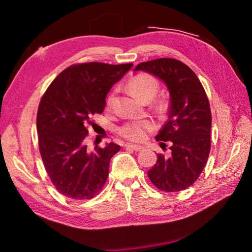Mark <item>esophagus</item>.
<instances>
[{"label": "esophagus", "instance_id": "34e87169", "mask_svg": "<svg viewBox=\"0 0 252 252\" xmlns=\"http://www.w3.org/2000/svg\"><path fill=\"white\" fill-rule=\"evenodd\" d=\"M125 147L133 149V151H136V152H141L144 149V147L142 145H136V144H132V143H126Z\"/></svg>", "mask_w": 252, "mask_h": 252}]
</instances>
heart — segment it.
<instances>
[{
    "mask_svg": "<svg viewBox=\"0 0 252 252\" xmlns=\"http://www.w3.org/2000/svg\"><path fill=\"white\" fill-rule=\"evenodd\" d=\"M129 90L135 98L141 99L146 95H153L157 93V83L147 74H138L132 78L129 82ZM112 101V95L107 99V105L110 106ZM155 125L152 120L141 119L126 122L119 127V134L123 137L132 141H143L146 137L147 132L153 131Z\"/></svg>",
    "mask_w": 252,
    "mask_h": 252,
    "instance_id": "obj_1",
    "label": "heart"
}]
</instances>
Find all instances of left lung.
Returning <instances> with one entry per match:
<instances>
[{
	"label": "left lung",
	"mask_w": 252,
	"mask_h": 252,
	"mask_svg": "<svg viewBox=\"0 0 252 252\" xmlns=\"http://www.w3.org/2000/svg\"><path fill=\"white\" fill-rule=\"evenodd\" d=\"M134 71L157 77L170 94L169 119L156 141L162 148L163 142H171V155H157L148 178L163 191L183 190L195 183L210 153L211 111L205 90L195 72L173 58L141 63Z\"/></svg>",
	"instance_id": "obj_1"
}]
</instances>
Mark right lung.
Returning a JSON list of instances; mask_svg holds the SVG:
<instances>
[{
	"instance_id": "obj_1",
	"label": "right lung",
	"mask_w": 252,
	"mask_h": 252,
	"mask_svg": "<svg viewBox=\"0 0 252 252\" xmlns=\"http://www.w3.org/2000/svg\"><path fill=\"white\" fill-rule=\"evenodd\" d=\"M133 63L73 65L58 74L42 97L36 116L39 147L44 167L56 189L72 199H90L104 186L110 159L120 151L115 143L85 145L91 117L101 114L112 85Z\"/></svg>"
}]
</instances>
